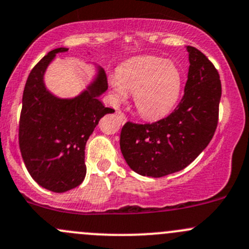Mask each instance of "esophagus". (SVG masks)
Returning a JSON list of instances; mask_svg holds the SVG:
<instances>
[{
	"instance_id": "1",
	"label": "esophagus",
	"mask_w": 249,
	"mask_h": 249,
	"mask_svg": "<svg viewBox=\"0 0 249 249\" xmlns=\"http://www.w3.org/2000/svg\"><path fill=\"white\" fill-rule=\"evenodd\" d=\"M117 114H118V117L120 118V120H122V123H125V122H126L127 118H126V115L124 114V112H122V110H118Z\"/></svg>"
}]
</instances>
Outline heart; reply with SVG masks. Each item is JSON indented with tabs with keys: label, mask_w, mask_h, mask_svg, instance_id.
<instances>
[{
	"label": "heart",
	"mask_w": 249,
	"mask_h": 249,
	"mask_svg": "<svg viewBox=\"0 0 249 249\" xmlns=\"http://www.w3.org/2000/svg\"><path fill=\"white\" fill-rule=\"evenodd\" d=\"M114 96L123 100L134 92L137 110L144 118H158L175 106L182 87V76L171 61L157 56L129 60L110 78Z\"/></svg>",
	"instance_id": "heart-1"
}]
</instances>
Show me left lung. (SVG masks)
<instances>
[{
	"instance_id": "obj_1",
	"label": "left lung",
	"mask_w": 249,
	"mask_h": 249,
	"mask_svg": "<svg viewBox=\"0 0 249 249\" xmlns=\"http://www.w3.org/2000/svg\"><path fill=\"white\" fill-rule=\"evenodd\" d=\"M189 71L184 95L171 114L154 123L127 122L120 149L135 172L162 177L194 161L218 125L222 84L214 65L195 47H187Z\"/></svg>"
}]
</instances>
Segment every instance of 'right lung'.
I'll list each match as a JSON object with an SVG mask.
<instances>
[{"label": "right lung", "instance_id": "obj_1", "mask_svg": "<svg viewBox=\"0 0 249 249\" xmlns=\"http://www.w3.org/2000/svg\"><path fill=\"white\" fill-rule=\"evenodd\" d=\"M67 50H52L31 70L19 120V147L25 166L41 187L54 193H65L83 182L87 141L100 119L114 112L97 99L108 88L102 69L88 90L74 99H57L46 89L47 66L56 53Z\"/></svg>", "mask_w": 249, "mask_h": 249}]
</instances>
